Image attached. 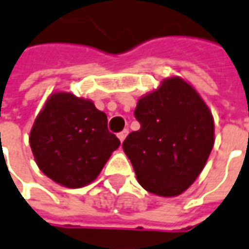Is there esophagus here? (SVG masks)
I'll return each mask as SVG.
<instances>
[{
	"label": "esophagus",
	"mask_w": 249,
	"mask_h": 249,
	"mask_svg": "<svg viewBox=\"0 0 249 249\" xmlns=\"http://www.w3.org/2000/svg\"><path fill=\"white\" fill-rule=\"evenodd\" d=\"M127 134H128V128H124L123 131H121V133L118 134V137H119V140H121V142H123V141H124V138L127 137Z\"/></svg>",
	"instance_id": "obj_1"
}]
</instances>
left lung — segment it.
Wrapping results in <instances>:
<instances>
[{"label": "left lung", "instance_id": "left-lung-1", "mask_svg": "<svg viewBox=\"0 0 249 249\" xmlns=\"http://www.w3.org/2000/svg\"><path fill=\"white\" fill-rule=\"evenodd\" d=\"M141 127L127 136L123 151L145 191L175 197L196 181L215 141L214 118L191 83L170 76L138 100Z\"/></svg>", "mask_w": 249, "mask_h": 249}]
</instances>
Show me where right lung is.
Listing matches in <instances>:
<instances>
[{
    "instance_id": "add662e5",
    "label": "right lung",
    "mask_w": 249,
    "mask_h": 249,
    "mask_svg": "<svg viewBox=\"0 0 249 249\" xmlns=\"http://www.w3.org/2000/svg\"><path fill=\"white\" fill-rule=\"evenodd\" d=\"M107 124V115L91 100L67 91L52 93L30 131L39 170L71 189L93 182L121 145Z\"/></svg>"
}]
</instances>
